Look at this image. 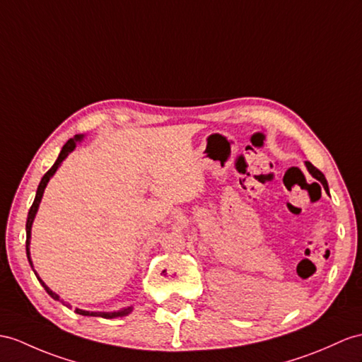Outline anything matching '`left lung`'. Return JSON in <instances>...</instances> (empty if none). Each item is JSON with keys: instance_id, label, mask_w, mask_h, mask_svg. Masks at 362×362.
<instances>
[{"instance_id": "left-lung-1", "label": "left lung", "mask_w": 362, "mask_h": 362, "mask_svg": "<svg viewBox=\"0 0 362 362\" xmlns=\"http://www.w3.org/2000/svg\"><path fill=\"white\" fill-rule=\"evenodd\" d=\"M305 167H307V170H308V173H310L315 180H318L321 184H322V187H324V190L329 193V184H327V180H325V176L316 169V167L312 164V163H308V161H305Z\"/></svg>"}]
</instances>
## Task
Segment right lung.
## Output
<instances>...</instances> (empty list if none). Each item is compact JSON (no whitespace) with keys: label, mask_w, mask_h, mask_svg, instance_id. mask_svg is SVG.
Returning a JSON list of instances; mask_svg holds the SVG:
<instances>
[{"label":"right lung","mask_w":362,"mask_h":362,"mask_svg":"<svg viewBox=\"0 0 362 362\" xmlns=\"http://www.w3.org/2000/svg\"><path fill=\"white\" fill-rule=\"evenodd\" d=\"M83 138H84V135H75L74 138H70L67 143L63 146V148H61V152H59V155H58V158H57V161H55V164L50 167L49 169V172L42 176V180H41V182H40V186H38V190H37V195H35V201H33V204H32V207H30V210H29V215H28V223H25V253H28V259H29V264H30V267L33 269V262H32V258H30V236H32V224H33V219H35V216H37V211H38V207H40V202H41V199H42V195H44V189H46V186H47V182L50 181V178L52 176L55 175V172L59 169V165H61V163H63L66 158L69 156V153H72L74 151H75V147H76V143H81L83 141ZM33 272H35V269H33ZM35 275H37V278H38V281L41 283V286L44 287V290H46V292L55 299V301H59V303H63L66 307H72L70 305L69 303H64V299H61L59 298V295H57L54 290L52 288H49L47 286H46V283H44V281L38 276V273L35 272ZM132 310H134V307H122L121 310H115V312H90V310H83V308H75V313H78V315H83V316H101V318H105V320H112V318H121V316H127Z\"/></svg>","instance_id":"right-lung-1"}]
</instances>
